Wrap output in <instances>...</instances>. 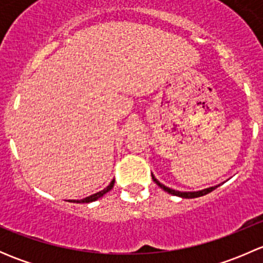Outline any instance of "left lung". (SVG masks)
Masks as SVG:
<instances>
[{
    "label": "left lung",
    "mask_w": 263,
    "mask_h": 263,
    "mask_svg": "<svg viewBox=\"0 0 263 263\" xmlns=\"http://www.w3.org/2000/svg\"><path fill=\"white\" fill-rule=\"evenodd\" d=\"M151 177H153V181L156 183V184L159 185L160 188H163L165 192L171 193V195H174V196H178V197H182V198H196V197H201V196H205L208 195V193L213 192V191L215 190V188L219 187L220 184L217 185H214V187H209V188H205V190H201V191H196V192H181V191H177V190H172V188L166 187V185L161 184L160 182L158 181V179L155 178V177L151 174Z\"/></svg>",
    "instance_id": "left-lung-1"
}]
</instances>
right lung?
Listing matches in <instances>:
<instances>
[{
  "label": "right lung",
  "mask_w": 263,
  "mask_h": 263,
  "mask_svg": "<svg viewBox=\"0 0 263 263\" xmlns=\"http://www.w3.org/2000/svg\"><path fill=\"white\" fill-rule=\"evenodd\" d=\"M113 185H115V179H113V181L109 183V185H108L107 188H104V190H103V191H99V192L94 193V195L89 196V197L82 198V200H71V202H78V203H89V202H92V201H97L98 198L103 197V196H104L105 193L109 192V191L112 190V188H113Z\"/></svg>",
  "instance_id": "1"
}]
</instances>
